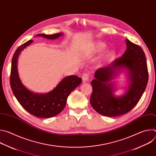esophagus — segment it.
I'll list each match as a JSON object with an SVG mask.
<instances>
[{
    "mask_svg": "<svg viewBox=\"0 0 156 156\" xmlns=\"http://www.w3.org/2000/svg\"><path fill=\"white\" fill-rule=\"evenodd\" d=\"M81 78H82V79L84 81H86L89 80V78H90V76H89V74L87 73H84L82 74Z\"/></svg>",
    "mask_w": 156,
    "mask_h": 156,
    "instance_id": "obj_1",
    "label": "esophagus"
}]
</instances>
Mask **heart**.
Masks as SVG:
<instances>
[{"label":"heart","mask_w":156,"mask_h":156,"mask_svg":"<svg viewBox=\"0 0 156 156\" xmlns=\"http://www.w3.org/2000/svg\"><path fill=\"white\" fill-rule=\"evenodd\" d=\"M104 48H105V44H103L101 42H96V43L94 44V45L93 46V47L92 48V51L91 52V54H94L98 53V52L102 51ZM110 55V54H108L105 56V58H107Z\"/></svg>","instance_id":"1"}]
</instances>
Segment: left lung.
Listing matches in <instances>:
<instances>
[{"label":"left lung","instance_id":"left-lung-1","mask_svg":"<svg viewBox=\"0 0 156 156\" xmlns=\"http://www.w3.org/2000/svg\"><path fill=\"white\" fill-rule=\"evenodd\" d=\"M126 44L127 48L123 55L105 67L97 70L95 79L91 81L90 103L102 115L116 117L128 113L138 104L146 90L149 74L144 52L140 46L128 39H126ZM120 68L129 70L131 83L124 96L115 98L112 94L113 86L108 82Z\"/></svg>","mask_w":156,"mask_h":156}]
</instances>
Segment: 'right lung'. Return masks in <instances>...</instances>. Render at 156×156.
<instances>
[{
	"label": "right lung",
	"instance_id": "add662e5",
	"mask_svg": "<svg viewBox=\"0 0 156 156\" xmlns=\"http://www.w3.org/2000/svg\"><path fill=\"white\" fill-rule=\"evenodd\" d=\"M62 33L47 35L38 34L49 39L58 38ZM33 40H29L19 46L14 53L12 60L10 76V86L16 99L28 112L39 118H49L61 112L64 108L66 99L71 92L80 85L82 79L75 75L64 78L54 90L47 94H34L22 84L17 72V58L20 52L29 46Z\"/></svg>",
	"mask_w": 156,
	"mask_h": 156
}]
</instances>
